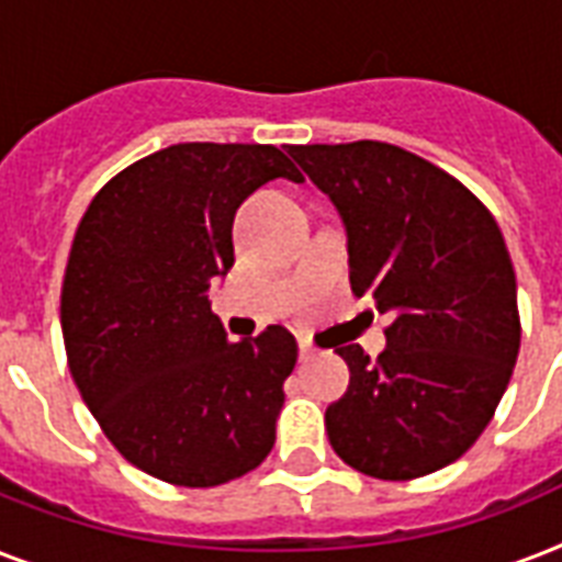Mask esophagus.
<instances>
[{"instance_id":"1","label":"esophagus","mask_w":562,"mask_h":562,"mask_svg":"<svg viewBox=\"0 0 562 562\" xmlns=\"http://www.w3.org/2000/svg\"><path fill=\"white\" fill-rule=\"evenodd\" d=\"M315 347H312V341H300V361H308L315 359Z\"/></svg>"}]
</instances>
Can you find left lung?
Masks as SVG:
<instances>
[{
	"mask_svg": "<svg viewBox=\"0 0 562 562\" xmlns=\"http://www.w3.org/2000/svg\"><path fill=\"white\" fill-rule=\"evenodd\" d=\"M341 212L350 285L391 312L387 350L338 347L350 387L326 408L335 454L370 479L443 470L496 414L522 326L496 218L461 180L400 145H291Z\"/></svg>",
	"mask_w": 562,
	"mask_h": 562,
	"instance_id": "left-lung-1",
	"label": "left lung"
}]
</instances>
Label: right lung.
Instances as JSON below:
<instances>
[{
  "instance_id": "right-lung-1",
  "label": "right lung",
  "mask_w": 562,
  "mask_h": 562,
  "mask_svg": "<svg viewBox=\"0 0 562 562\" xmlns=\"http://www.w3.org/2000/svg\"><path fill=\"white\" fill-rule=\"evenodd\" d=\"M273 178L303 183L273 145H169L99 189L69 250V373L119 454L178 487L241 479L277 440L297 341H227L206 297L236 262L238 203Z\"/></svg>"
}]
</instances>
